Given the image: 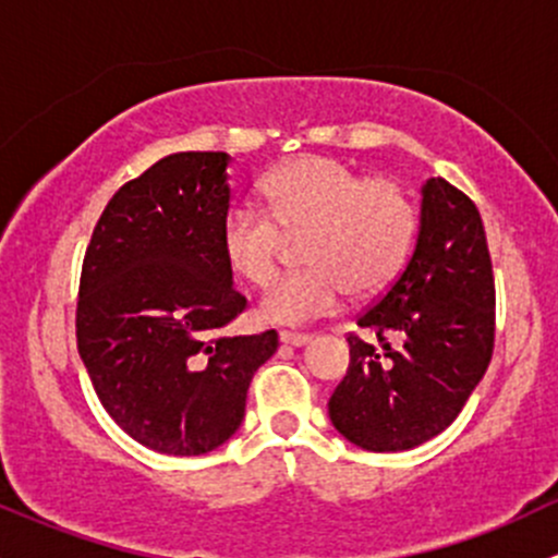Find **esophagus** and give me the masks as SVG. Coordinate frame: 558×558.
<instances>
[{
  "mask_svg": "<svg viewBox=\"0 0 558 558\" xmlns=\"http://www.w3.org/2000/svg\"><path fill=\"white\" fill-rule=\"evenodd\" d=\"M310 333H299V331H280V342L291 344V348H302V344L310 342Z\"/></svg>",
  "mask_w": 558,
  "mask_h": 558,
  "instance_id": "obj_1",
  "label": "esophagus"
}]
</instances>
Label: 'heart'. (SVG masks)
I'll return each instance as SVG.
<instances>
[{
  "instance_id": "1",
  "label": "heart",
  "mask_w": 558,
  "mask_h": 558,
  "mask_svg": "<svg viewBox=\"0 0 558 558\" xmlns=\"http://www.w3.org/2000/svg\"><path fill=\"white\" fill-rule=\"evenodd\" d=\"M267 213L238 205L221 221V254L234 278L272 283L289 238L304 232L299 256L307 267L280 278L262 299L269 324H310L333 313L344 291L385 289L407 262L417 232V208L392 179H363L333 157H299L267 175Z\"/></svg>"
}]
</instances>
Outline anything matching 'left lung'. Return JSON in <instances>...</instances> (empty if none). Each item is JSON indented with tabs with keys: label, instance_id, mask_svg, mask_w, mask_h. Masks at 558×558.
<instances>
[{
	"label": "left lung",
	"instance_id": "obj_1",
	"mask_svg": "<svg viewBox=\"0 0 558 558\" xmlns=\"http://www.w3.org/2000/svg\"><path fill=\"white\" fill-rule=\"evenodd\" d=\"M350 366L328 417L366 451H407L447 430L495 350V275L481 214L447 179L422 186L420 234L407 267L357 315Z\"/></svg>",
	"mask_w": 558,
	"mask_h": 558
}]
</instances>
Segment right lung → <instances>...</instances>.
Returning a JSON list of instances; mask_svg holds the SVG:
<instances>
[{"label":"right lung","instance_id":"right-lung-1","mask_svg":"<svg viewBox=\"0 0 558 558\" xmlns=\"http://www.w3.org/2000/svg\"><path fill=\"white\" fill-rule=\"evenodd\" d=\"M227 151H179L114 192L85 251L77 350L109 417L141 447L195 457L240 427L278 331L221 337L245 310L221 254Z\"/></svg>","mask_w":558,"mask_h":558}]
</instances>
